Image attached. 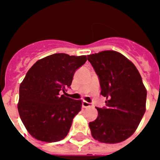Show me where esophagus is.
<instances>
[{"label": "esophagus", "instance_id": "esophagus-1", "mask_svg": "<svg viewBox=\"0 0 160 160\" xmlns=\"http://www.w3.org/2000/svg\"><path fill=\"white\" fill-rule=\"evenodd\" d=\"M82 106H83V108H87V107H92V104H91L90 102H87V101H83V102H82Z\"/></svg>", "mask_w": 160, "mask_h": 160}]
</instances>
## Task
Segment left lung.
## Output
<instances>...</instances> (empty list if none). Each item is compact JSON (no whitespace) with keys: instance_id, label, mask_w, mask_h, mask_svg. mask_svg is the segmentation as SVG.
I'll use <instances>...</instances> for the list:
<instances>
[{"instance_id":"1","label":"left lung","mask_w":160,"mask_h":160,"mask_svg":"<svg viewBox=\"0 0 160 160\" xmlns=\"http://www.w3.org/2000/svg\"><path fill=\"white\" fill-rule=\"evenodd\" d=\"M100 82L106 107L89 123L93 138L105 144L125 141L134 133L146 110L147 90L141 74L122 53L106 50L88 55Z\"/></svg>"}]
</instances>
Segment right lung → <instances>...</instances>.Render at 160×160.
<instances>
[{
	"label": "right lung",
	"instance_id": "right-lung-1",
	"mask_svg": "<svg viewBox=\"0 0 160 160\" xmlns=\"http://www.w3.org/2000/svg\"><path fill=\"white\" fill-rule=\"evenodd\" d=\"M87 60L85 55L54 53L37 61L28 70L19 85L17 107L22 122L34 138L51 143L66 137L82 101L62 93Z\"/></svg>",
	"mask_w": 160,
	"mask_h": 160
}]
</instances>
